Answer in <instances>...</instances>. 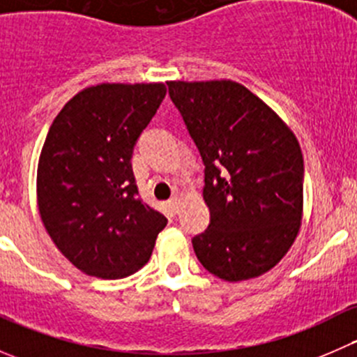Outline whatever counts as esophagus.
Returning a JSON list of instances; mask_svg holds the SVG:
<instances>
[{"label":"esophagus","instance_id":"obj_1","mask_svg":"<svg viewBox=\"0 0 357 357\" xmlns=\"http://www.w3.org/2000/svg\"><path fill=\"white\" fill-rule=\"evenodd\" d=\"M179 204H181V195H172V199L169 200V205H171V208L174 212L179 208Z\"/></svg>","mask_w":357,"mask_h":357}]
</instances>
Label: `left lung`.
Wrapping results in <instances>:
<instances>
[{
    "label": "left lung",
    "mask_w": 357,
    "mask_h": 357,
    "mask_svg": "<svg viewBox=\"0 0 357 357\" xmlns=\"http://www.w3.org/2000/svg\"><path fill=\"white\" fill-rule=\"evenodd\" d=\"M169 95L205 164L211 225L192 240L200 264L225 282L275 268L301 231L304 160L287 122L231 79L169 81Z\"/></svg>",
    "instance_id": "8db88e82"
}]
</instances>
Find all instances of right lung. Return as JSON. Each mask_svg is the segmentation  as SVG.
<instances>
[{
  "label": "right lung",
  "instance_id": "1",
  "mask_svg": "<svg viewBox=\"0 0 357 357\" xmlns=\"http://www.w3.org/2000/svg\"><path fill=\"white\" fill-rule=\"evenodd\" d=\"M167 88L100 82L62 107L43 143L36 195L56 248L79 269L126 278L149 262L167 219L138 197L131 157Z\"/></svg>",
  "mask_w": 357,
  "mask_h": 357
}]
</instances>
